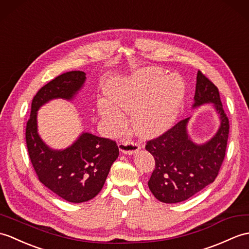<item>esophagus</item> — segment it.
Wrapping results in <instances>:
<instances>
[{
	"label": "esophagus",
	"mask_w": 249,
	"mask_h": 249,
	"mask_svg": "<svg viewBox=\"0 0 249 249\" xmlns=\"http://www.w3.org/2000/svg\"><path fill=\"white\" fill-rule=\"evenodd\" d=\"M119 148L121 152L130 155V154L137 153L139 149H140V145H139V143L136 141L124 140L119 144Z\"/></svg>",
	"instance_id": "esophagus-1"
}]
</instances>
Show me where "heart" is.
<instances>
[{"mask_svg": "<svg viewBox=\"0 0 249 249\" xmlns=\"http://www.w3.org/2000/svg\"><path fill=\"white\" fill-rule=\"evenodd\" d=\"M183 84L177 76L165 80L162 71L149 69L109 90L110 103L101 102L100 112L114 128L125 119L119 108L132 112V126L142 137L157 136L174 122L183 96Z\"/></svg>", "mask_w": 249, "mask_h": 249, "instance_id": "heart-1", "label": "heart"}]
</instances>
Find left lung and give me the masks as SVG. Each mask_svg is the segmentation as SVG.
Returning a JSON list of instances; mask_svg holds the SVG:
<instances>
[{
	"label": "left lung",
	"instance_id": "8db88e82",
	"mask_svg": "<svg viewBox=\"0 0 249 249\" xmlns=\"http://www.w3.org/2000/svg\"><path fill=\"white\" fill-rule=\"evenodd\" d=\"M194 100V106L214 104L221 115V127L209 142L196 145L188 137L189 119H184L162 135L146 141V151L155 159L148 188L162 203H180L214 181L226 155L229 120L217 87L201 71L196 77Z\"/></svg>",
	"mask_w": 249,
	"mask_h": 249
}]
</instances>
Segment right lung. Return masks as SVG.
Returning <instances> with one entry per match:
<instances>
[{
    "mask_svg": "<svg viewBox=\"0 0 249 249\" xmlns=\"http://www.w3.org/2000/svg\"><path fill=\"white\" fill-rule=\"evenodd\" d=\"M82 71L63 73L43 86L32 101L25 139L31 162L40 182L70 203H84L100 193L112 163L119 156L111 139L83 134L72 146L52 151L37 132V110L52 98H71L85 83Z\"/></svg>",
    "mask_w": 249,
    "mask_h": 249,
    "instance_id": "add662e5",
    "label": "right lung"
}]
</instances>
